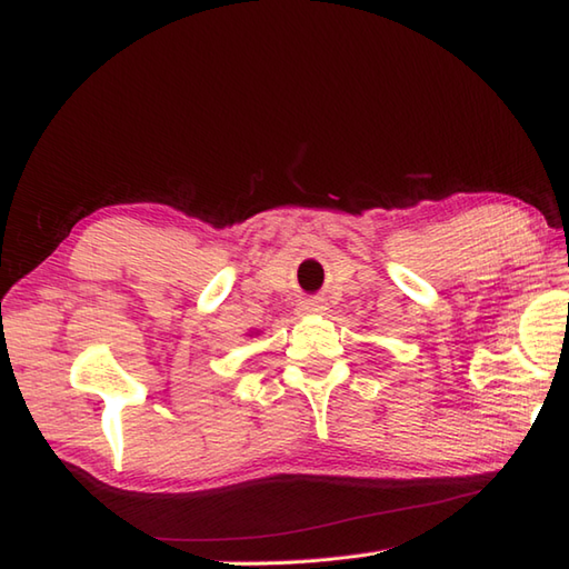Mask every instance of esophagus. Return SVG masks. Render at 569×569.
<instances>
[{
    "label": "esophagus",
    "instance_id": "34e87169",
    "mask_svg": "<svg viewBox=\"0 0 569 569\" xmlns=\"http://www.w3.org/2000/svg\"><path fill=\"white\" fill-rule=\"evenodd\" d=\"M325 312V303L322 300H303V303L298 306V316H322Z\"/></svg>",
    "mask_w": 569,
    "mask_h": 569
}]
</instances>
